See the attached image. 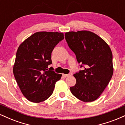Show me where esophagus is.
Segmentation results:
<instances>
[{"instance_id":"1","label":"esophagus","mask_w":125,"mask_h":125,"mask_svg":"<svg viewBox=\"0 0 125 125\" xmlns=\"http://www.w3.org/2000/svg\"><path fill=\"white\" fill-rule=\"evenodd\" d=\"M72 73H69V74H63V76L64 77L71 76H72Z\"/></svg>"}]
</instances>
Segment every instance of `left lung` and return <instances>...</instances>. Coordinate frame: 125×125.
Returning a JSON list of instances; mask_svg holds the SVG:
<instances>
[{
  "instance_id": "obj_1",
  "label": "left lung",
  "mask_w": 125,
  "mask_h": 125,
  "mask_svg": "<svg viewBox=\"0 0 125 125\" xmlns=\"http://www.w3.org/2000/svg\"><path fill=\"white\" fill-rule=\"evenodd\" d=\"M64 36L80 67H83L74 74L76 83L70 87V90L82 101H94L102 94L112 77L110 48L102 39L89 31H69Z\"/></svg>"
}]
</instances>
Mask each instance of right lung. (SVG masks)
<instances>
[{
	"instance_id": "1",
	"label": "right lung",
	"mask_w": 125,
	"mask_h": 125,
	"mask_svg": "<svg viewBox=\"0 0 125 125\" xmlns=\"http://www.w3.org/2000/svg\"><path fill=\"white\" fill-rule=\"evenodd\" d=\"M63 39L62 33L39 31L18 48L13 71L21 93L29 101L39 103L46 100L61 79L62 74L48 66L52 64L53 50Z\"/></svg>"
}]
</instances>
